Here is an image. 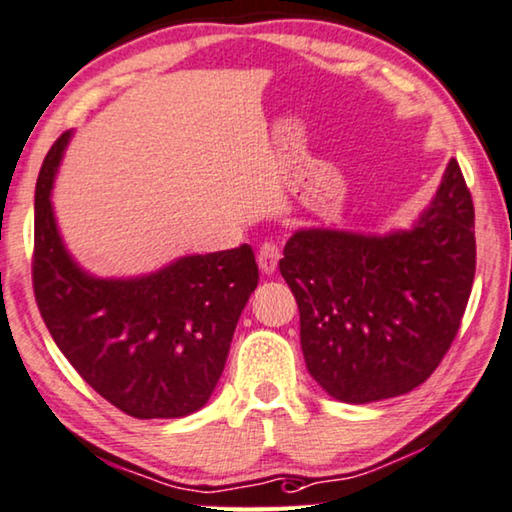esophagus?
<instances>
[{"instance_id":"esophagus-1","label":"esophagus","mask_w":512,"mask_h":512,"mask_svg":"<svg viewBox=\"0 0 512 512\" xmlns=\"http://www.w3.org/2000/svg\"><path fill=\"white\" fill-rule=\"evenodd\" d=\"M278 259H280L278 243L266 241V243H262V246H259V250H257V264H259V269H262V273H266V276H271V273L276 271Z\"/></svg>"}]
</instances>
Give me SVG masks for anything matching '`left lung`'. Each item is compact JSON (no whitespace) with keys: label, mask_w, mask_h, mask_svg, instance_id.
Here are the masks:
<instances>
[{"label":"left lung","mask_w":512,"mask_h":512,"mask_svg":"<svg viewBox=\"0 0 512 512\" xmlns=\"http://www.w3.org/2000/svg\"><path fill=\"white\" fill-rule=\"evenodd\" d=\"M282 255L317 384L349 404L409 393L451 349L474 285V202L460 165L448 163L411 230H299Z\"/></svg>","instance_id":"8db88e82"}]
</instances>
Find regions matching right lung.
Here are the masks:
<instances>
[{
  "label": "right lung",
  "mask_w": 512,
  "mask_h": 512,
  "mask_svg": "<svg viewBox=\"0 0 512 512\" xmlns=\"http://www.w3.org/2000/svg\"><path fill=\"white\" fill-rule=\"evenodd\" d=\"M66 142L68 133L52 144L36 181L32 282L43 322L75 372L124 414H193L223 375L257 287L253 248L181 257L131 280L89 276L66 253L50 204Z\"/></svg>",
  "instance_id": "add662e5"
}]
</instances>
